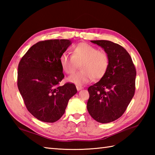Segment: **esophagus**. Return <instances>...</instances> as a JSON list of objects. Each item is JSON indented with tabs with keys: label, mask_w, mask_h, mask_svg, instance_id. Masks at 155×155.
Here are the masks:
<instances>
[{
	"label": "esophagus",
	"mask_w": 155,
	"mask_h": 155,
	"mask_svg": "<svg viewBox=\"0 0 155 155\" xmlns=\"http://www.w3.org/2000/svg\"><path fill=\"white\" fill-rule=\"evenodd\" d=\"M76 87H77V91H80V90L82 89V88H83V87L79 86V85H77V86H76Z\"/></svg>",
	"instance_id": "esophagus-1"
}]
</instances>
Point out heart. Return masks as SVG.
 Returning a JSON list of instances; mask_svg holds the SVG:
<instances>
[{
  "label": "heart",
  "instance_id": "1",
  "mask_svg": "<svg viewBox=\"0 0 155 155\" xmlns=\"http://www.w3.org/2000/svg\"><path fill=\"white\" fill-rule=\"evenodd\" d=\"M71 52L72 56L62 53L59 58L62 69L68 74H73L81 63V71L68 77L71 83L80 86L90 83L93 78L100 79L107 73L109 58L105 51L86 42H79L72 47Z\"/></svg>",
  "mask_w": 155,
  "mask_h": 155
}]
</instances>
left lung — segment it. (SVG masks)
Wrapping results in <instances>:
<instances>
[{
    "mask_svg": "<svg viewBox=\"0 0 155 155\" xmlns=\"http://www.w3.org/2000/svg\"><path fill=\"white\" fill-rule=\"evenodd\" d=\"M104 48L109 58L107 73L88 88V113L95 120L108 123L120 118L135 92L136 68L122 46L105 40L91 41Z\"/></svg>",
    "mask_w": 155,
    "mask_h": 155,
    "instance_id": "obj_1",
    "label": "left lung"
}]
</instances>
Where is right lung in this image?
<instances>
[{
  "instance_id": "add662e5",
  "label": "right lung",
  "mask_w": 155,
  "mask_h": 155,
  "mask_svg": "<svg viewBox=\"0 0 155 155\" xmlns=\"http://www.w3.org/2000/svg\"><path fill=\"white\" fill-rule=\"evenodd\" d=\"M71 44L68 39L39 41L19 62V92L29 113L39 120H58L64 114L69 99L77 93L73 83L59 85L64 77L59 58Z\"/></svg>"
}]
</instances>
